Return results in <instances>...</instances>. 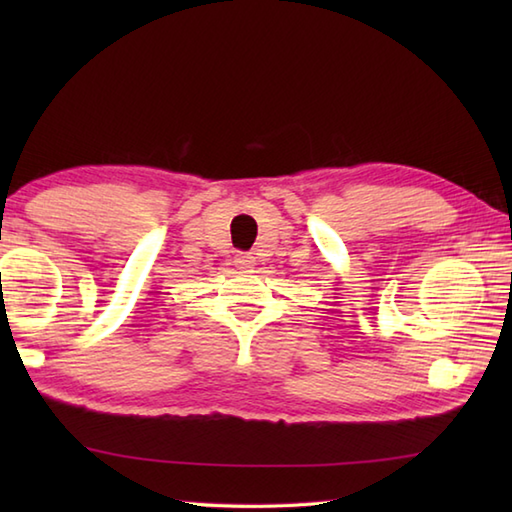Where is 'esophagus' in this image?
I'll list each match as a JSON object with an SVG mask.
<instances>
[{"label": "esophagus", "instance_id": "34e87169", "mask_svg": "<svg viewBox=\"0 0 512 512\" xmlns=\"http://www.w3.org/2000/svg\"><path fill=\"white\" fill-rule=\"evenodd\" d=\"M253 262H255V257L250 255V253H242V255H237V257H235V266H237L239 270H248V268H253Z\"/></svg>", "mask_w": 512, "mask_h": 512}]
</instances>
